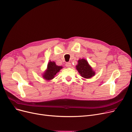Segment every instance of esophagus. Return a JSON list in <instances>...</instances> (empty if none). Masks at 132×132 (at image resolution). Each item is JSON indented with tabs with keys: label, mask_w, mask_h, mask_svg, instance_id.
Wrapping results in <instances>:
<instances>
[{
	"label": "esophagus",
	"mask_w": 132,
	"mask_h": 132,
	"mask_svg": "<svg viewBox=\"0 0 132 132\" xmlns=\"http://www.w3.org/2000/svg\"><path fill=\"white\" fill-rule=\"evenodd\" d=\"M66 66L67 67H71V62H66Z\"/></svg>",
	"instance_id": "34e87169"
}]
</instances>
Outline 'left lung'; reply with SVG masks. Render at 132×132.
I'll use <instances>...</instances> for the list:
<instances>
[{"mask_svg":"<svg viewBox=\"0 0 132 132\" xmlns=\"http://www.w3.org/2000/svg\"><path fill=\"white\" fill-rule=\"evenodd\" d=\"M76 70L80 76L85 79H90L95 74V71L93 70L88 61L85 59H80L78 61Z\"/></svg>","mask_w":132,"mask_h":132,"instance_id":"1","label":"left lung"}]
</instances>
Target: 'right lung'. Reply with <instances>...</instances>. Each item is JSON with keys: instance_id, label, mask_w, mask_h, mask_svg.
I'll return each instance as SVG.
<instances>
[{"instance_id": "add662e5", "label": "right lung", "mask_w": 132, "mask_h": 132, "mask_svg": "<svg viewBox=\"0 0 132 132\" xmlns=\"http://www.w3.org/2000/svg\"><path fill=\"white\" fill-rule=\"evenodd\" d=\"M62 68V66L56 65L54 61H51L50 60L48 62L46 70L42 74L43 79L46 81H50L53 79L55 77L56 74L58 73Z\"/></svg>"}]
</instances>
